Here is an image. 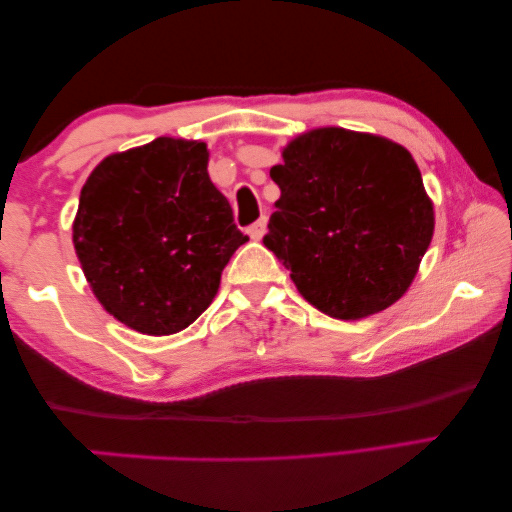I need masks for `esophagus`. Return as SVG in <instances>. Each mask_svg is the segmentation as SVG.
I'll return each mask as SVG.
<instances>
[{
	"mask_svg": "<svg viewBox=\"0 0 512 512\" xmlns=\"http://www.w3.org/2000/svg\"><path fill=\"white\" fill-rule=\"evenodd\" d=\"M265 231H267V217H261V220H256V222L251 224L249 229H247L251 240H261V238L265 236Z\"/></svg>",
	"mask_w": 512,
	"mask_h": 512,
	"instance_id": "obj_1",
	"label": "esophagus"
}]
</instances>
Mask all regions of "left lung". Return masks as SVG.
I'll list each match as a JSON object with an SVG mask.
<instances>
[{"label":"left lung","mask_w":512,"mask_h":512,"mask_svg":"<svg viewBox=\"0 0 512 512\" xmlns=\"http://www.w3.org/2000/svg\"><path fill=\"white\" fill-rule=\"evenodd\" d=\"M265 247L322 313L360 320L395 304L433 238L420 167L397 142L338 127L283 149Z\"/></svg>","instance_id":"8db88e82"}]
</instances>
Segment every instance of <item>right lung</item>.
Returning a JSON list of instances; mask_svg holds the SVG:
<instances>
[{"mask_svg": "<svg viewBox=\"0 0 512 512\" xmlns=\"http://www.w3.org/2000/svg\"><path fill=\"white\" fill-rule=\"evenodd\" d=\"M206 165L204 142L156 138L104 158L81 188L72 231L83 274L106 311L140 333L195 322L249 240Z\"/></svg>", "mask_w": 512, "mask_h": 512, "instance_id": "obj_1", "label": "right lung"}]
</instances>
